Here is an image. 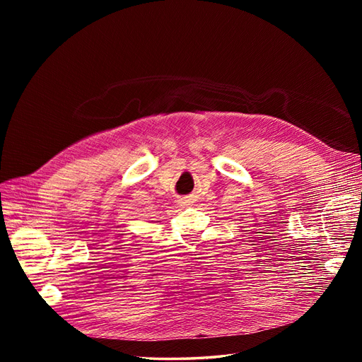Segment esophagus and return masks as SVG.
Instances as JSON below:
<instances>
[{
	"label": "esophagus",
	"mask_w": 362,
	"mask_h": 362,
	"mask_svg": "<svg viewBox=\"0 0 362 362\" xmlns=\"http://www.w3.org/2000/svg\"><path fill=\"white\" fill-rule=\"evenodd\" d=\"M189 202H190L189 198H181V199H180V204H181V205H189Z\"/></svg>",
	"instance_id": "34e87169"
}]
</instances>
